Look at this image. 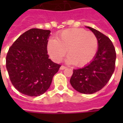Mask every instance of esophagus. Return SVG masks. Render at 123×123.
I'll return each mask as SVG.
<instances>
[{
	"label": "esophagus",
	"mask_w": 123,
	"mask_h": 123,
	"mask_svg": "<svg viewBox=\"0 0 123 123\" xmlns=\"http://www.w3.org/2000/svg\"><path fill=\"white\" fill-rule=\"evenodd\" d=\"M67 68V67H66V66H64L62 65L61 67H60V69H61V70H64V69H65Z\"/></svg>",
	"instance_id": "obj_1"
}]
</instances>
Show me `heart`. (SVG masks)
I'll return each mask as SVG.
<instances>
[{
  "mask_svg": "<svg viewBox=\"0 0 123 123\" xmlns=\"http://www.w3.org/2000/svg\"><path fill=\"white\" fill-rule=\"evenodd\" d=\"M98 48L95 34L83 29H69L58 34L56 40L49 39L48 52L51 57L59 62L66 55L68 61L76 66H84L92 61Z\"/></svg>",
  "mask_w": 123,
  "mask_h": 123,
  "instance_id": "obj_1",
  "label": "heart"
}]
</instances>
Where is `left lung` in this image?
<instances>
[{"label":"left lung","instance_id":"left-lung-1","mask_svg":"<svg viewBox=\"0 0 123 123\" xmlns=\"http://www.w3.org/2000/svg\"><path fill=\"white\" fill-rule=\"evenodd\" d=\"M98 41V48L93 60L84 68L73 69L70 84L83 94L99 91L108 83L115 69L116 53L112 42L107 36L90 27Z\"/></svg>","mask_w":123,"mask_h":123}]
</instances>
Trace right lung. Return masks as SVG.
<instances>
[{
  "instance_id": "obj_1",
  "label": "right lung",
  "mask_w": 123,
  "mask_h": 123,
  "mask_svg": "<svg viewBox=\"0 0 123 123\" xmlns=\"http://www.w3.org/2000/svg\"><path fill=\"white\" fill-rule=\"evenodd\" d=\"M49 30L31 29L13 43L6 56L10 80L21 93L37 96L50 87L54 75L61 66L48 59Z\"/></svg>"
}]
</instances>
